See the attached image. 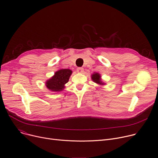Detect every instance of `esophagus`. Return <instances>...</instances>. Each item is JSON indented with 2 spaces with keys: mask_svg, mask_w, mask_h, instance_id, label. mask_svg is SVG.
I'll list each match as a JSON object with an SVG mask.
<instances>
[{
  "mask_svg": "<svg viewBox=\"0 0 158 158\" xmlns=\"http://www.w3.org/2000/svg\"><path fill=\"white\" fill-rule=\"evenodd\" d=\"M84 72V69L82 67H79L77 69V73H82Z\"/></svg>",
  "mask_w": 158,
  "mask_h": 158,
  "instance_id": "1",
  "label": "esophagus"
}]
</instances>
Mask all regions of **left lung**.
<instances>
[{
    "label": "left lung",
    "mask_w": 158,
    "mask_h": 158,
    "mask_svg": "<svg viewBox=\"0 0 158 158\" xmlns=\"http://www.w3.org/2000/svg\"><path fill=\"white\" fill-rule=\"evenodd\" d=\"M91 79L93 82H94L95 83L99 85H103L106 84L102 81V76L100 75V74L98 73H94L93 74H91Z\"/></svg>",
    "instance_id": "1"
}]
</instances>
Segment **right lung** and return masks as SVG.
Wrapping results in <instances>:
<instances>
[{
  "label": "right lung",
  "instance_id": "1",
  "mask_svg": "<svg viewBox=\"0 0 158 158\" xmlns=\"http://www.w3.org/2000/svg\"><path fill=\"white\" fill-rule=\"evenodd\" d=\"M73 71L69 69H62L55 73L54 75L45 82L47 88L53 92H60L64 89L65 84L68 82Z\"/></svg>",
  "mask_w": 158,
  "mask_h": 158
}]
</instances>
